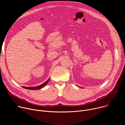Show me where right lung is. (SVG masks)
<instances>
[{
  "instance_id": "obj_1",
  "label": "right lung",
  "mask_w": 125,
  "mask_h": 125,
  "mask_svg": "<svg viewBox=\"0 0 125 125\" xmlns=\"http://www.w3.org/2000/svg\"><path fill=\"white\" fill-rule=\"evenodd\" d=\"M49 79L46 82L43 83V84H41L40 85L37 86H33V87H25V86H23V87L24 88H26V89H28V90H39V89H40V88L43 87V86H44L48 83V82H49Z\"/></svg>"
}]
</instances>
